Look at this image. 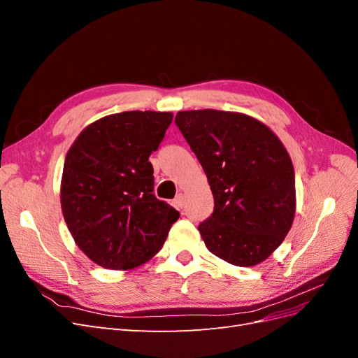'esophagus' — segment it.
<instances>
[{
  "mask_svg": "<svg viewBox=\"0 0 358 358\" xmlns=\"http://www.w3.org/2000/svg\"><path fill=\"white\" fill-rule=\"evenodd\" d=\"M173 204H175L176 209H182L183 208V194H178L175 200H173Z\"/></svg>",
  "mask_w": 358,
  "mask_h": 358,
  "instance_id": "34e87169",
  "label": "esophagus"
}]
</instances>
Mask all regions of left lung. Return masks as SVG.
I'll return each mask as SVG.
<instances>
[{"instance_id":"8db88e82","label":"left lung","mask_w":358,"mask_h":358,"mask_svg":"<svg viewBox=\"0 0 358 358\" xmlns=\"http://www.w3.org/2000/svg\"><path fill=\"white\" fill-rule=\"evenodd\" d=\"M175 122L215 200L212 216L199 225L206 248L234 266L263 263L294 221V167L285 146L264 122L239 112L185 110Z\"/></svg>"}]
</instances>
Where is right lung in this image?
Segmentation results:
<instances>
[{"instance_id":"1","label":"right lung","mask_w":358,"mask_h":358,"mask_svg":"<svg viewBox=\"0 0 358 358\" xmlns=\"http://www.w3.org/2000/svg\"><path fill=\"white\" fill-rule=\"evenodd\" d=\"M173 121L170 112L107 115L82 129L61 179V209L76 245L110 270L148 263L179 212L154 194L149 155Z\"/></svg>"}]
</instances>
